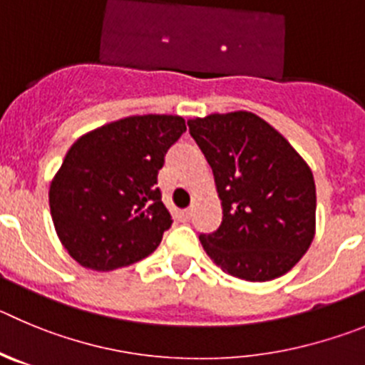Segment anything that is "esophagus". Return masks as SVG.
Wrapping results in <instances>:
<instances>
[{"label":"esophagus","mask_w":365,"mask_h":365,"mask_svg":"<svg viewBox=\"0 0 365 365\" xmlns=\"http://www.w3.org/2000/svg\"><path fill=\"white\" fill-rule=\"evenodd\" d=\"M177 217H179L180 220H188L190 217H192V210H180V212L177 213Z\"/></svg>","instance_id":"esophagus-1"}]
</instances>
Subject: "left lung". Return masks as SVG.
I'll list each match as a JSON object with an SVG mask.
<instances>
[{
    "label": "left lung",
    "mask_w": 365,
    "mask_h": 365,
    "mask_svg": "<svg viewBox=\"0 0 365 365\" xmlns=\"http://www.w3.org/2000/svg\"><path fill=\"white\" fill-rule=\"evenodd\" d=\"M215 177L222 222L199 239L220 269L250 282L284 275L315 237L317 192L306 160L252 112L190 119Z\"/></svg>",
    "instance_id": "left-lung-1"
}]
</instances>
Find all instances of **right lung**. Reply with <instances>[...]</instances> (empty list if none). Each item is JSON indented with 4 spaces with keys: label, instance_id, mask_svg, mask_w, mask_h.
Wrapping results in <instances>:
<instances>
[{
    "label": "right lung",
    "instance_id": "add662e5",
    "mask_svg": "<svg viewBox=\"0 0 365 365\" xmlns=\"http://www.w3.org/2000/svg\"><path fill=\"white\" fill-rule=\"evenodd\" d=\"M186 132L179 115H132L85 133L70 146L50 182L59 240L73 260L112 272L155 252L172 215L157 173Z\"/></svg>",
    "mask_w": 365,
    "mask_h": 365
}]
</instances>
